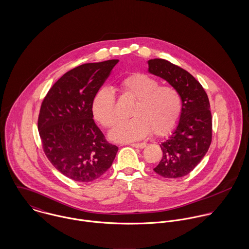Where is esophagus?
I'll list each match as a JSON object with an SVG mask.
<instances>
[{
	"label": "esophagus",
	"mask_w": 249,
	"mask_h": 249,
	"mask_svg": "<svg viewBox=\"0 0 249 249\" xmlns=\"http://www.w3.org/2000/svg\"><path fill=\"white\" fill-rule=\"evenodd\" d=\"M145 142H136V143H130L131 146L136 147V148H143L145 146Z\"/></svg>",
	"instance_id": "1"
}]
</instances>
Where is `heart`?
I'll return each instance as SVG.
<instances>
[{
  "label": "heart",
  "instance_id": "heart-1",
  "mask_svg": "<svg viewBox=\"0 0 249 249\" xmlns=\"http://www.w3.org/2000/svg\"><path fill=\"white\" fill-rule=\"evenodd\" d=\"M160 81L142 72L132 73L121 81L122 92L135 101L132 119L120 122L109 133L115 142L140 140L151 131L155 136L169 134L178 124L182 112V98L173 86L160 85ZM94 118L105 127L113 126L118 120L116 98L112 90L97 92L92 104Z\"/></svg>",
  "mask_w": 249,
  "mask_h": 249
}]
</instances>
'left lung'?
I'll return each instance as SVG.
<instances>
[{
  "label": "left lung",
  "instance_id": "left-lung-1",
  "mask_svg": "<svg viewBox=\"0 0 249 249\" xmlns=\"http://www.w3.org/2000/svg\"><path fill=\"white\" fill-rule=\"evenodd\" d=\"M148 71L167 80L182 98L178 126L161 142L163 156L153 171L165 178H182L202 160L212 142V115L208 96L189 71L168 60H148Z\"/></svg>",
  "mask_w": 249,
  "mask_h": 249
}]
</instances>
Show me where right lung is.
Instances as JSON below:
<instances>
[{"instance_id":"obj_1","label":"right lung","mask_w":249,"mask_h":249,"mask_svg":"<svg viewBox=\"0 0 249 249\" xmlns=\"http://www.w3.org/2000/svg\"><path fill=\"white\" fill-rule=\"evenodd\" d=\"M118 59L86 63L64 73L44 98L38 130L43 150L62 175L78 182L101 178L118 146L107 142L93 119L92 104Z\"/></svg>"}]
</instances>
